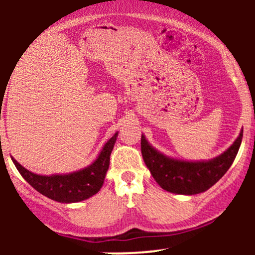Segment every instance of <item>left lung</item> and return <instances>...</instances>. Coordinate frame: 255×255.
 <instances>
[{"label":"left lung","instance_id":"left-lung-1","mask_svg":"<svg viewBox=\"0 0 255 255\" xmlns=\"http://www.w3.org/2000/svg\"><path fill=\"white\" fill-rule=\"evenodd\" d=\"M242 135L244 130L224 153L207 162H186L166 157L154 150L144 135H141V153L151 175L163 189L194 195L211 188L224 176L238 154Z\"/></svg>","mask_w":255,"mask_h":255}]
</instances>
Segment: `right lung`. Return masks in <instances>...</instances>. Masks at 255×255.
Listing matches in <instances>:
<instances>
[{
  "label": "right lung",
  "mask_w": 255,
  "mask_h": 255,
  "mask_svg": "<svg viewBox=\"0 0 255 255\" xmlns=\"http://www.w3.org/2000/svg\"><path fill=\"white\" fill-rule=\"evenodd\" d=\"M118 134L115 133V135L109 139L92 164L72 174L43 176L28 171L14 158H11V160L21 176L40 194L58 203H78L95 195L103 186Z\"/></svg>",
  "instance_id": "1"
}]
</instances>
